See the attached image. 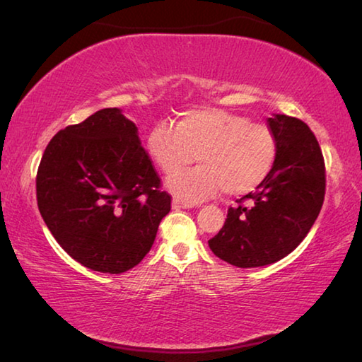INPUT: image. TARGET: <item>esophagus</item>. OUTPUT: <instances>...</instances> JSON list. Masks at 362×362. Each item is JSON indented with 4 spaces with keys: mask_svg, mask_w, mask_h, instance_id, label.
Here are the masks:
<instances>
[{
    "mask_svg": "<svg viewBox=\"0 0 362 362\" xmlns=\"http://www.w3.org/2000/svg\"><path fill=\"white\" fill-rule=\"evenodd\" d=\"M173 207H174V209H189V207H193V204L187 203V201H182L179 198H174Z\"/></svg>",
    "mask_w": 362,
    "mask_h": 362,
    "instance_id": "esophagus-1",
    "label": "esophagus"
}]
</instances>
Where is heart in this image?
Wrapping results in <instances>:
<instances>
[{"label":"heart","mask_w":362,"mask_h":362,"mask_svg":"<svg viewBox=\"0 0 362 362\" xmlns=\"http://www.w3.org/2000/svg\"><path fill=\"white\" fill-rule=\"evenodd\" d=\"M146 146L168 175L180 173L194 159L201 163L168 182L177 198L189 203L220 189L226 196L254 192L268 179L278 159V140L268 126L220 108L188 110L175 127L168 122L156 124Z\"/></svg>","instance_id":"heart-1"}]
</instances>
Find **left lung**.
Instances as JSON below:
<instances>
[{"label": "left lung", "mask_w": 362, "mask_h": 362, "mask_svg": "<svg viewBox=\"0 0 362 362\" xmlns=\"http://www.w3.org/2000/svg\"><path fill=\"white\" fill-rule=\"evenodd\" d=\"M268 127L278 140L272 174L230 207L222 230L207 241L218 259L240 268L269 265L291 254L308 235L326 194V164L310 127L286 115L268 118Z\"/></svg>", "instance_id": "1"}]
</instances>
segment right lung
Listing matches in <instances>:
<instances>
[{"label": "right lung", "instance_id": "right-lung-1", "mask_svg": "<svg viewBox=\"0 0 362 362\" xmlns=\"http://www.w3.org/2000/svg\"><path fill=\"white\" fill-rule=\"evenodd\" d=\"M170 199L136 124L118 108L59 131L36 174V201L49 231L94 272L118 274L139 265Z\"/></svg>", "mask_w": 362, "mask_h": 362}]
</instances>
